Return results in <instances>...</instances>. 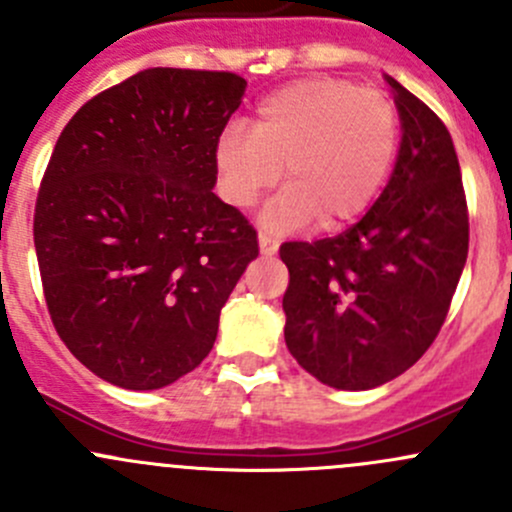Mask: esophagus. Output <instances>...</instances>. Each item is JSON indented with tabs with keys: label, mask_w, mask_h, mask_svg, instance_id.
Wrapping results in <instances>:
<instances>
[{
	"label": "esophagus",
	"mask_w": 512,
	"mask_h": 512,
	"mask_svg": "<svg viewBox=\"0 0 512 512\" xmlns=\"http://www.w3.org/2000/svg\"><path fill=\"white\" fill-rule=\"evenodd\" d=\"M277 247H280V240L270 232H260V252L262 255H275Z\"/></svg>",
	"instance_id": "obj_1"
}]
</instances>
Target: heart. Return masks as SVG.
Here are the masks:
<instances>
[{"label": "heart", "instance_id": "1", "mask_svg": "<svg viewBox=\"0 0 512 512\" xmlns=\"http://www.w3.org/2000/svg\"><path fill=\"white\" fill-rule=\"evenodd\" d=\"M399 148V111L376 89L312 76L272 91L250 131L227 128L215 163L225 198L247 208L275 188L285 165L287 190L270 213L275 225L339 230L379 195Z\"/></svg>", "mask_w": 512, "mask_h": 512}]
</instances>
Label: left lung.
<instances>
[{
	"label": "left lung",
	"instance_id": "left-lung-1",
	"mask_svg": "<svg viewBox=\"0 0 512 512\" xmlns=\"http://www.w3.org/2000/svg\"><path fill=\"white\" fill-rule=\"evenodd\" d=\"M401 148L369 213L342 235L285 242V342L322 384L374 389L414 366L446 322L468 257V205L441 118L396 79Z\"/></svg>",
	"mask_w": 512,
	"mask_h": 512
}]
</instances>
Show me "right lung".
<instances>
[{"label":"right lung","mask_w":512,"mask_h":512,"mask_svg":"<svg viewBox=\"0 0 512 512\" xmlns=\"http://www.w3.org/2000/svg\"><path fill=\"white\" fill-rule=\"evenodd\" d=\"M245 86L230 71H138L56 141L34 210L41 287L61 342L108 384L151 391L193 371L260 255L255 227L213 193Z\"/></svg>","instance_id":"add662e5"}]
</instances>
